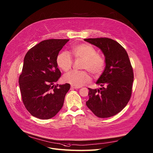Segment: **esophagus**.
Listing matches in <instances>:
<instances>
[{
    "label": "esophagus",
    "mask_w": 153,
    "mask_h": 153,
    "mask_svg": "<svg viewBox=\"0 0 153 153\" xmlns=\"http://www.w3.org/2000/svg\"><path fill=\"white\" fill-rule=\"evenodd\" d=\"M71 87L72 89H76L81 88V87H80V86H75V85H71Z\"/></svg>",
    "instance_id": "obj_1"
}]
</instances>
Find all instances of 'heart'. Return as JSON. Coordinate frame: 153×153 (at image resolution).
Instances as JSON below:
<instances>
[{
  "label": "heart",
  "mask_w": 153,
  "mask_h": 153,
  "mask_svg": "<svg viewBox=\"0 0 153 153\" xmlns=\"http://www.w3.org/2000/svg\"><path fill=\"white\" fill-rule=\"evenodd\" d=\"M71 53L76 59L82 60L81 68L89 71L94 76H99L104 70L105 60L102 54L97 53L95 48L87 43L74 45ZM58 66L64 71H69L73 63L71 55L68 51L61 52L56 58ZM64 81L75 86L89 83L91 77L86 71H71L63 77Z\"/></svg>",
  "instance_id": "1"
}]
</instances>
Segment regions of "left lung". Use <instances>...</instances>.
<instances>
[{
	"label": "left lung",
	"instance_id": "8db88e82",
	"mask_svg": "<svg viewBox=\"0 0 153 153\" xmlns=\"http://www.w3.org/2000/svg\"><path fill=\"white\" fill-rule=\"evenodd\" d=\"M84 41L100 48L106 63L96 82L101 87L89 88L86 105L99 118L114 116L125 107L131 98L134 75L129 57L125 48L112 39L88 38Z\"/></svg>",
	"mask_w": 153,
	"mask_h": 153
}]
</instances>
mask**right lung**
<instances>
[{
    "label": "right lung",
    "mask_w": 153,
    "mask_h": 153,
    "mask_svg": "<svg viewBox=\"0 0 153 153\" xmlns=\"http://www.w3.org/2000/svg\"><path fill=\"white\" fill-rule=\"evenodd\" d=\"M68 41L44 40L31 48L24 58L19 82L24 105L32 116L50 119L63 106L70 84L55 85L61 75L56 58Z\"/></svg>",
    "instance_id": "1"
}]
</instances>
